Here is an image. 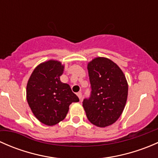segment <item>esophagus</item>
I'll list each match as a JSON object with an SVG mask.
<instances>
[{
  "instance_id": "esophagus-1",
  "label": "esophagus",
  "mask_w": 158,
  "mask_h": 158,
  "mask_svg": "<svg viewBox=\"0 0 158 158\" xmlns=\"http://www.w3.org/2000/svg\"><path fill=\"white\" fill-rule=\"evenodd\" d=\"M76 95H77V96L79 97V99H81V98H82V92H77V93H76Z\"/></svg>"
}]
</instances>
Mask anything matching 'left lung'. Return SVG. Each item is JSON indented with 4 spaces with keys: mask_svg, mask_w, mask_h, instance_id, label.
Masks as SVG:
<instances>
[{
    "mask_svg": "<svg viewBox=\"0 0 158 158\" xmlns=\"http://www.w3.org/2000/svg\"><path fill=\"white\" fill-rule=\"evenodd\" d=\"M88 71L92 91L82 106L89 122L104 128L114 123L125 109L128 82L122 69L104 57L91 61Z\"/></svg>",
    "mask_w": 158,
    "mask_h": 158,
    "instance_id": "obj_1",
    "label": "left lung"
}]
</instances>
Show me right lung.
Wrapping results in <instances>:
<instances>
[{"instance_id":"obj_1","label":"right lung","mask_w":158,"mask_h":158,"mask_svg":"<svg viewBox=\"0 0 158 158\" xmlns=\"http://www.w3.org/2000/svg\"><path fill=\"white\" fill-rule=\"evenodd\" d=\"M64 66L55 60L40 64L27 85V99L36 118L47 125H55L66 118L69 106L79 98L68 84L60 81Z\"/></svg>"}]
</instances>
